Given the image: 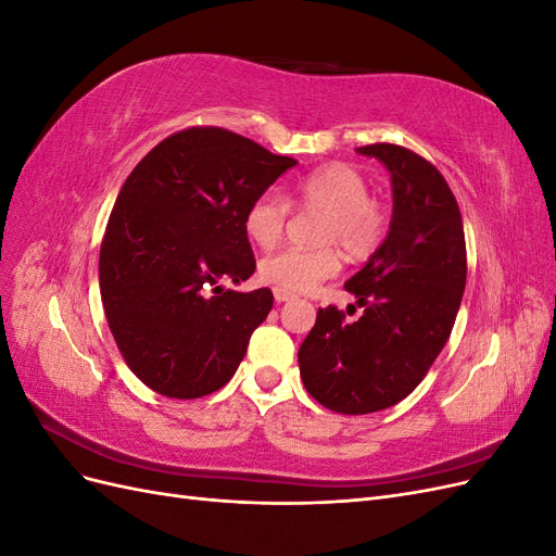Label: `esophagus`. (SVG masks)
<instances>
[{"label":"esophagus","mask_w":556,"mask_h":556,"mask_svg":"<svg viewBox=\"0 0 556 556\" xmlns=\"http://www.w3.org/2000/svg\"><path fill=\"white\" fill-rule=\"evenodd\" d=\"M274 296H276L278 304H282V301H290V299H294V294H292V292H288V290H280V288H276V290H274Z\"/></svg>","instance_id":"34e87169"}]
</instances>
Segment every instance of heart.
I'll return each mask as SVG.
<instances>
[{
  "mask_svg": "<svg viewBox=\"0 0 556 556\" xmlns=\"http://www.w3.org/2000/svg\"><path fill=\"white\" fill-rule=\"evenodd\" d=\"M294 204L325 213L317 233L319 243H339L352 260L371 255L384 237L387 213L371 199L368 180L350 164H325L301 178L294 188ZM285 220H288L285 199L264 192L248 204L243 229L255 245L271 248L280 239ZM336 268H339V255L333 248H282L260 262L257 274L274 288L304 292L317 280L333 276Z\"/></svg>",
  "mask_w": 556,
  "mask_h": 556,
  "instance_id": "1",
  "label": "heart"
}]
</instances>
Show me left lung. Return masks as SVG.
<instances>
[{"label": "left lung", "instance_id": "1", "mask_svg": "<svg viewBox=\"0 0 556 556\" xmlns=\"http://www.w3.org/2000/svg\"><path fill=\"white\" fill-rule=\"evenodd\" d=\"M357 153L390 172V231L345 282L364 308L359 319L345 323L339 308H319L299 348L308 394L343 415L390 408L422 382L450 339L466 288L464 223L441 172L394 143Z\"/></svg>", "mask_w": 556, "mask_h": 556}]
</instances>
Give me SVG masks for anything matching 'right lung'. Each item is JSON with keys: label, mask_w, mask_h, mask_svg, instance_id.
Wrapping results in <instances>:
<instances>
[{"label": "right lung", "mask_w": 556, "mask_h": 556, "mask_svg": "<svg viewBox=\"0 0 556 556\" xmlns=\"http://www.w3.org/2000/svg\"><path fill=\"white\" fill-rule=\"evenodd\" d=\"M296 160L220 127H192L134 166L99 252V290L131 374L169 399L225 387L274 306L255 274L243 213Z\"/></svg>", "instance_id": "1"}]
</instances>
